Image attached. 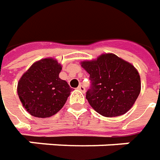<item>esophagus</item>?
<instances>
[{"mask_svg":"<svg viewBox=\"0 0 160 160\" xmlns=\"http://www.w3.org/2000/svg\"><path fill=\"white\" fill-rule=\"evenodd\" d=\"M78 89L81 91V92H83V93H84V92H85V91H86L85 87H84V86H83V85H80V86H79V87H78Z\"/></svg>","mask_w":160,"mask_h":160,"instance_id":"obj_1","label":"esophagus"}]
</instances>
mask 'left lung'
Here are the masks:
<instances>
[{
	"label": "left lung",
	"instance_id": "obj_1",
	"mask_svg": "<svg viewBox=\"0 0 160 160\" xmlns=\"http://www.w3.org/2000/svg\"><path fill=\"white\" fill-rule=\"evenodd\" d=\"M81 66L89 73L90 88L86 98L97 112L116 117L129 111L141 91L140 75L131 63L113 54L84 61Z\"/></svg>",
	"mask_w": 160,
	"mask_h": 160
}]
</instances>
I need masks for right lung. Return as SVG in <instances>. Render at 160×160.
<instances>
[{
  "label": "right lung",
  "instance_id": "1",
  "mask_svg": "<svg viewBox=\"0 0 160 160\" xmlns=\"http://www.w3.org/2000/svg\"><path fill=\"white\" fill-rule=\"evenodd\" d=\"M62 66L53 58L34 63L21 77L18 94L25 110L37 118H48L64 105L72 88L59 78Z\"/></svg>",
  "mask_w": 160,
  "mask_h": 160
}]
</instances>
